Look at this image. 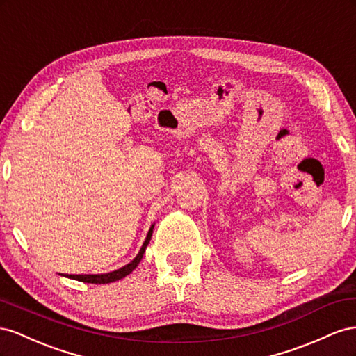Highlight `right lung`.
<instances>
[{
    "label": "right lung",
    "mask_w": 356,
    "mask_h": 356,
    "mask_svg": "<svg viewBox=\"0 0 356 356\" xmlns=\"http://www.w3.org/2000/svg\"><path fill=\"white\" fill-rule=\"evenodd\" d=\"M154 225L150 227L147 236H146V240L143 243V246H141L140 252L137 253V257L131 261L129 264H127V266L120 267L115 271H110V273H104V274H67L65 277H70V279H74V280H79V282H85V283H95V285H101V283H111V282H116V280H120L124 279L125 276H128L129 273H133V270H136V267L140 264L141 258H143L145 252H146V248L149 245V241L152 238V232H154Z\"/></svg>",
    "instance_id": "1"
}]
</instances>
